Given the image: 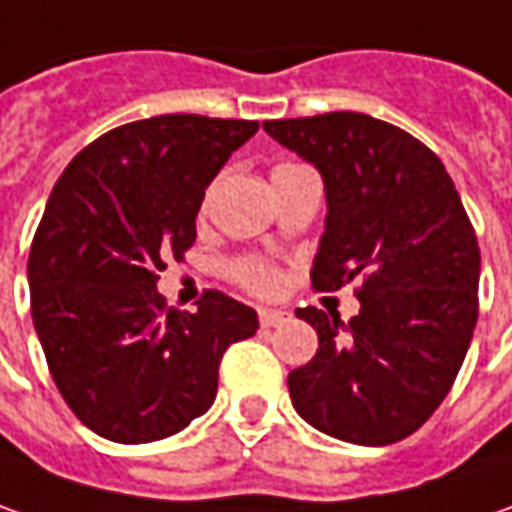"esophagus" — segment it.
I'll return each instance as SVG.
<instances>
[{"mask_svg":"<svg viewBox=\"0 0 512 512\" xmlns=\"http://www.w3.org/2000/svg\"><path fill=\"white\" fill-rule=\"evenodd\" d=\"M289 320V314L286 311H277V309H260V326L263 328H274V326H283Z\"/></svg>","mask_w":512,"mask_h":512,"instance_id":"esophagus-1","label":"esophagus"}]
</instances>
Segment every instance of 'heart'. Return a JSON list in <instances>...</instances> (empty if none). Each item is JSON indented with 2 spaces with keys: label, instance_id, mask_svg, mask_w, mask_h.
<instances>
[{
  "label": "heart",
  "instance_id": "obj_1",
  "mask_svg": "<svg viewBox=\"0 0 512 512\" xmlns=\"http://www.w3.org/2000/svg\"><path fill=\"white\" fill-rule=\"evenodd\" d=\"M289 167V164H286ZM283 169V167H277ZM238 277L249 286V289L255 291H274V286H277V274L269 269V266H263V263H255V260H246V263H240L238 266Z\"/></svg>",
  "mask_w": 512,
  "mask_h": 512
}]
</instances>
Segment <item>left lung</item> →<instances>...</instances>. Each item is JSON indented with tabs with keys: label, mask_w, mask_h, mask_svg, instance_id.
I'll use <instances>...</instances> for the list:
<instances>
[{
	"label": "left lung",
	"mask_w": 512,
	"mask_h": 512,
	"mask_svg": "<svg viewBox=\"0 0 512 512\" xmlns=\"http://www.w3.org/2000/svg\"><path fill=\"white\" fill-rule=\"evenodd\" d=\"M320 172L326 226L317 291L360 280V314L297 309L320 348L289 374L294 411L351 445L422 428L465 362L479 317L482 257L442 161L414 135L362 113L263 121Z\"/></svg>",
	"instance_id": "1"
}]
</instances>
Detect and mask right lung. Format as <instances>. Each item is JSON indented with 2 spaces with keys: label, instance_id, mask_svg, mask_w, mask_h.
<instances>
[{
  "label": "right lung",
  "instance_id": "1",
  "mask_svg": "<svg viewBox=\"0 0 512 512\" xmlns=\"http://www.w3.org/2000/svg\"><path fill=\"white\" fill-rule=\"evenodd\" d=\"M257 121L155 115L81 150L47 198L27 260L33 328L73 414L98 436L141 445L184 431L218 394L223 351L257 311L206 291L164 309L158 272L195 243L206 186Z\"/></svg>",
  "mask_w": 512,
  "mask_h": 512
}]
</instances>
